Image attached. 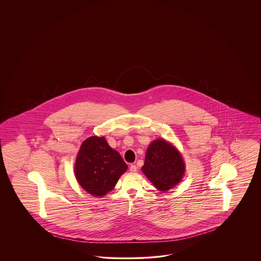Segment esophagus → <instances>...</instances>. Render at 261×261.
Wrapping results in <instances>:
<instances>
[{
  "instance_id": "1",
  "label": "esophagus",
  "mask_w": 261,
  "mask_h": 261,
  "mask_svg": "<svg viewBox=\"0 0 261 261\" xmlns=\"http://www.w3.org/2000/svg\"><path fill=\"white\" fill-rule=\"evenodd\" d=\"M129 170H130V172H132V173H134L137 171V166H135V165H132V166H130L129 167Z\"/></svg>"
}]
</instances>
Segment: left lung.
Returning <instances> with one entry per match:
<instances>
[{
	"label": "left lung",
	"mask_w": 261,
	"mask_h": 261,
	"mask_svg": "<svg viewBox=\"0 0 261 261\" xmlns=\"http://www.w3.org/2000/svg\"><path fill=\"white\" fill-rule=\"evenodd\" d=\"M186 166L180 152L164 139L148 146L142 172L160 191H167L181 182Z\"/></svg>",
	"instance_id": "8db88e82"
}]
</instances>
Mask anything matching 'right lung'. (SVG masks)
Masks as SVG:
<instances>
[{"label": "right lung", "instance_id": "1", "mask_svg": "<svg viewBox=\"0 0 261 261\" xmlns=\"http://www.w3.org/2000/svg\"><path fill=\"white\" fill-rule=\"evenodd\" d=\"M127 165L104 137L93 136L82 142L74 165L75 178L88 193L101 197L114 189Z\"/></svg>", "mask_w": 261, "mask_h": 261}]
</instances>
